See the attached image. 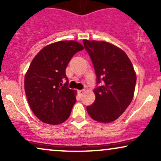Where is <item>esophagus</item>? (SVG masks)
<instances>
[{
	"mask_svg": "<svg viewBox=\"0 0 161 161\" xmlns=\"http://www.w3.org/2000/svg\"><path fill=\"white\" fill-rule=\"evenodd\" d=\"M78 93H79V95H80V96H82L83 94L85 93V90L84 89H82V90H79L78 91Z\"/></svg>",
	"mask_w": 161,
	"mask_h": 161,
	"instance_id": "34e87169",
	"label": "esophagus"
}]
</instances>
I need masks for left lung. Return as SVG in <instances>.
<instances>
[{"instance_id": "1", "label": "left lung", "mask_w": 161, "mask_h": 161, "mask_svg": "<svg viewBox=\"0 0 161 161\" xmlns=\"http://www.w3.org/2000/svg\"><path fill=\"white\" fill-rule=\"evenodd\" d=\"M85 48L93 63L97 82L102 85L94 89L95 101L87 106L93 119L111 123L120 116L132 102L136 74L123 50L104 41L83 40Z\"/></svg>"}]
</instances>
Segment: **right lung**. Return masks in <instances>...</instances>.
Segmentation results:
<instances>
[{
  "label": "right lung",
  "mask_w": 161,
  "mask_h": 161,
  "mask_svg": "<svg viewBox=\"0 0 161 161\" xmlns=\"http://www.w3.org/2000/svg\"><path fill=\"white\" fill-rule=\"evenodd\" d=\"M83 49L75 41H60L45 46L33 58L24 86L29 106L43 123L58 125L69 116L76 91L67 87L65 69L73 55Z\"/></svg>",
  "instance_id": "obj_1"
}]
</instances>
